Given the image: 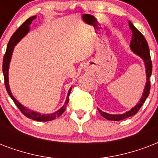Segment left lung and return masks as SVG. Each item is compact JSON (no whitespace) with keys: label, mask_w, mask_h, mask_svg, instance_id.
Masks as SVG:
<instances>
[{"label":"left lung","mask_w":158,"mask_h":158,"mask_svg":"<svg viewBox=\"0 0 158 158\" xmlns=\"http://www.w3.org/2000/svg\"><path fill=\"white\" fill-rule=\"evenodd\" d=\"M129 26L130 28L132 31V40L130 42V49L135 54L139 56L144 62L145 69H146V77H147V82H146V85L143 89V93L142 98L140 99V101L139 102V103L136 104L135 106V107H133L131 110L129 111H126L124 114H120V115H111V114H108L104 111H102L100 109L98 108V110L102 115V116H103L106 120H115V121H118V120H124L125 118L130 117L132 115H135L136 113L139 111L143 104L144 103L145 100L147 98L148 95H149L150 91V80L149 78L152 74V60H151V57H150V52H149V48H148V44L147 41L145 39L142 33H140L139 31L138 30L137 28H135V26L133 25V23L131 22H129Z\"/></svg>","instance_id":"8db88e82"}]
</instances>
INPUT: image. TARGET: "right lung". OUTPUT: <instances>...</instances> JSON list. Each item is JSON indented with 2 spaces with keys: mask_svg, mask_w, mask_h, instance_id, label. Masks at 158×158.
<instances>
[{
  "mask_svg": "<svg viewBox=\"0 0 158 158\" xmlns=\"http://www.w3.org/2000/svg\"><path fill=\"white\" fill-rule=\"evenodd\" d=\"M37 16H32L30 18H28L27 20L24 22V23L22 24V25L19 27V28L17 29V30L15 32L12 37L10 38V41H9L8 45H7V48H6V54L4 56L3 58V64H2V70H3V74H4V79H5V85H6V91L8 93V94L10 95V97L11 98V99L13 100L14 102L15 103V105L17 106V107L20 110V111L23 113V115L27 116L29 119H32V120H37V121H49V120H52L56 119L57 117H59L60 115H62V113L64 112L65 108H66V105L69 102V94H70V91H71V88L69 89V92H68V94H67L66 100L64 102V104L60 108L59 110H56V112L52 113V114H41L39 112H37V111H34V110H32L30 109H28L26 106H23L21 103H19L17 100L15 99V98H14V96L12 95L10 92V86H9V78H8V72H9V66H10V62L11 56H12V53H13L14 48H15V46L17 44V43L19 42V41L22 39V38L24 37V36L28 33L29 31V25L32 23V21L36 19Z\"/></svg>",
  "mask_w": 158,
  "mask_h": 158,
  "instance_id": "add662e5",
  "label": "right lung"
}]
</instances>
